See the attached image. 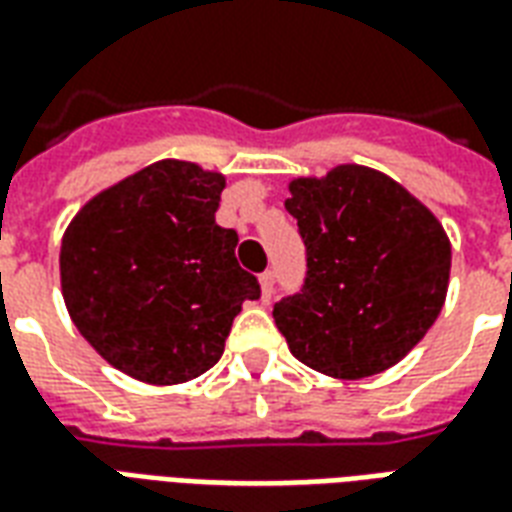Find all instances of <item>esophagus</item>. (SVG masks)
Here are the masks:
<instances>
[{"instance_id": "obj_1", "label": "esophagus", "mask_w": 512, "mask_h": 512, "mask_svg": "<svg viewBox=\"0 0 512 512\" xmlns=\"http://www.w3.org/2000/svg\"><path fill=\"white\" fill-rule=\"evenodd\" d=\"M259 286H261V299H264V302H270L272 291H275V272H264V275L259 278Z\"/></svg>"}]
</instances>
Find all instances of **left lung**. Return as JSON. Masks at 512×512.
Returning <instances> with one entry per match:
<instances>
[{"instance_id":"left-lung-1","label":"left lung","mask_w":512,"mask_h":512,"mask_svg":"<svg viewBox=\"0 0 512 512\" xmlns=\"http://www.w3.org/2000/svg\"><path fill=\"white\" fill-rule=\"evenodd\" d=\"M286 210L307 280L275 305L288 351L329 378L380 375L413 351L445 305L451 240L402 183L364 164L288 180Z\"/></svg>"}]
</instances>
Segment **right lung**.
Returning a JSON list of instances; mask_svg holds the SVG:
<instances>
[{
  "instance_id": "right-lung-1",
  "label": "right lung",
  "mask_w": 512,
  "mask_h": 512,
  "mask_svg": "<svg viewBox=\"0 0 512 512\" xmlns=\"http://www.w3.org/2000/svg\"><path fill=\"white\" fill-rule=\"evenodd\" d=\"M226 175L161 159L80 207L61 237V297L107 364L151 386L199 378L259 283L215 224Z\"/></svg>"
}]
</instances>
